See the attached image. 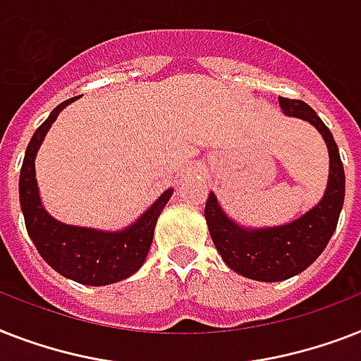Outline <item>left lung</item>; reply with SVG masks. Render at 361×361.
I'll return each instance as SVG.
<instances>
[{"mask_svg": "<svg viewBox=\"0 0 361 361\" xmlns=\"http://www.w3.org/2000/svg\"><path fill=\"white\" fill-rule=\"evenodd\" d=\"M279 103L286 116L313 123L324 136L330 152V178L324 198L290 225L262 231H247L228 219L214 192H209L204 208L209 236L226 266L243 277L268 283L298 275L319 258L336 232L345 200V170L330 129L300 99L279 97Z\"/></svg>", "mask_w": 361, "mask_h": 361, "instance_id": "1", "label": "left lung"}]
</instances>
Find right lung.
<instances>
[{"mask_svg":"<svg viewBox=\"0 0 361 361\" xmlns=\"http://www.w3.org/2000/svg\"><path fill=\"white\" fill-rule=\"evenodd\" d=\"M75 99H67L58 104L52 114L35 130V135L31 136L20 170V206L27 234L48 266H52L63 277H69L82 285L103 286L127 279L144 264L152 247L157 217L172 197V189L164 191L135 225L121 232H97L92 228L63 225L52 219L44 212L39 198L35 155L50 125Z\"/></svg>","mask_w":361,"mask_h":361,"instance_id":"obj_1","label":"right lung"}]
</instances>
